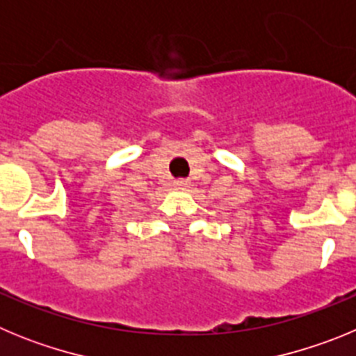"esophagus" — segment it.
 <instances>
[{
	"label": "esophagus",
	"mask_w": 356,
	"mask_h": 356,
	"mask_svg": "<svg viewBox=\"0 0 356 356\" xmlns=\"http://www.w3.org/2000/svg\"><path fill=\"white\" fill-rule=\"evenodd\" d=\"M175 187H178V188L188 187V180L187 178H178V180H175Z\"/></svg>",
	"instance_id": "34e87169"
}]
</instances>
